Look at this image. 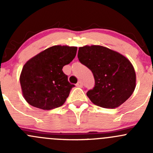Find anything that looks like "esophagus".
I'll return each instance as SVG.
<instances>
[{"label":"esophagus","mask_w":153,"mask_h":153,"mask_svg":"<svg viewBox=\"0 0 153 153\" xmlns=\"http://www.w3.org/2000/svg\"><path fill=\"white\" fill-rule=\"evenodd\" d=\"M76 86L77 87H82L83 86L82 82H81V81H78V82L76 84Z\"/></svg>","instance_id":"34e87169"}]
</instances>
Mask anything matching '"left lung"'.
Listing matches in <instances>:
<instances>
[{"label":"left lung","instance_id":"8db88e82","mask_svg":"<svg viewBox=\"0 0 153 153\" xmlns=\"http://www.w3.org/2000/svg\"><path fill=\"white\" fill-rule=\"evenodd\" d=\"M78 58L94 75L95 86L86 92L94 104L115 109L133 93L135 69L124 55L102 46L92 45L79 47Z\"/></svg>","mask_w":153,"mask_h":153}]
</instances>
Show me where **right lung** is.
Instances as JSON below:
<instances>
[{
  "label": "right lung",
  "mask_w": 153,
  "mask_h": 153,
  "mask_svg": "<svg viewBox=\"0 0 153 153\" xmlns=\"http://www.w3.org/2000/svg\"><path fill=\"white\" fill-rule=\"evenodd\" d=\"M76 47L57 45L42 51L23 67L20 83L28 104L44 110L65 103L74 84L68 81L62 69L75 58Z\"/></svg>",
  "instance_id": "add662e5"
}]
</instances>
